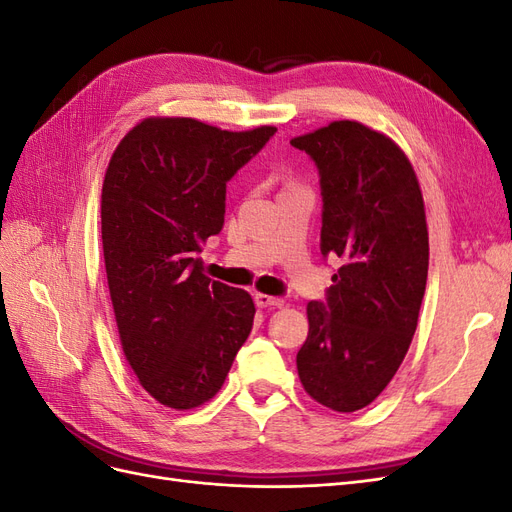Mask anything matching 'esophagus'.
Listing matches in <instances>:
<instances>
[{"label": "esophagus", "instance_id": "34e87169", "mask_svg": "<svg viewBox=\"0 0 512 512\" xmlns=\"http://www.w3.org/2000/svg\"><path fill=\"white\" fill-rule=\"evenodd\" d=\"M254 301H256V305H258V307H282V305H284V301H282V299L269 297V294H260V292H256V294H254Z\"/></svg>", "mask_w": 512, "mask_h": 512}]
</instances>
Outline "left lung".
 Wrapping results in <instances>:
<instances>
[{"instance_id":"left-lung-1","label":"left lung","mask_w":512,"mask_h":512,"mask_svg":"<svg viewBox=\"0 0 512 512\" xmlns=\"http://www.w3.org/2000/svg\"><path fill=\"white\" fill-rule=\"evenodd\" d=\"M290 145L320 175V252L342 260L327 301L307 303L299 378L318 404L354 412L393 380L416 331L429 267L423 194L406 153L359 121Z\"/></svg>"}]
</instances>
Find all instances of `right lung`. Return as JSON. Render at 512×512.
<instances>
[{
    "instance_id": "1",
    "label": "right lung",
    "mask_w": 512,
    "mask_h": 512,
    "mask_svg": "<svg viewBox=\"0 0 512 512\" xmlns=\"http://www.w3.org/2000/svg\"><path fill=\"white\" fill-rule=\"evenodd\" d=\"M275 132L149 117L108 162L102 247L121 348L166 408L192 410L218 393L252 331L250 294L211 282L196 254L224 226L226 183Z\"/></svg>"
}]
</instances>
